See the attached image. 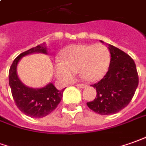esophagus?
Segmentation results:
<instances>
[{
  "mask_svg": "<svg viewBox=\"0 0 146 146\" xmlns=\"http://www.w3.org/2000/svg\"><path fill=\"white\" fill-rule=\"evenodd\" d=\"M76 86L78 87V88H81V89H83V88H86V84H77Z\"/></svg>",
  "mask_w": 146,
  "mask_h": 146,
  "instance_id": "1",
  "label": "esophagus"
}]
</instances>
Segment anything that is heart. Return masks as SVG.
<instances>
[{
    "mask_svg": "<svg viewBox=\"0 0 146 146\" xmlns=\"http://www.w3.org/2000/svg\"><path fill=\"white\" fill-rule=\"evenodd\" d=\"M110 61V52L104 45L77 44L63 49L53 70L56 78L65 83L72 81L78 71L83 79L93 83L106 74Z\"/></svg>",
    "mask_w": 146,
    "mask_h": 146,
    "instance_id": "b5f03b06",
    "label": "heart"
}]
</instances>
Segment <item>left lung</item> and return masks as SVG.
Listing matches in <instances>:
<instances>
[{
  "label": "left lung",
  "instance_id": "left-lung-1",
  "mask_svg": "<svg viewBox=\"0 0 146 146\" xmlns=\"http://www.w3.org/2000/svg\"><path fill=\"white\" fill-rule=\"evenodd\" d=\"M107 46L110 53L109 70L98 83L91 85L96 89V98L86 102L91 110L102 115L117 113L125 108L138 86L133 60L119 48L110 44Z\"/></svg>",
  "mask_w": 146,
  "mask_h": 146
}]
</instances>
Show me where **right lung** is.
Returning <instances> with one entry per match:
<instances>
[{
    "label": "right lung",
    "mask_w": 146,
    "mask_h": 146,
    "mask_svg": "<svg viewBox=\"0 0 146 146\" xmlns=\"http://www.w3.org/2000/svg\"><path fill=\"white\" fill-rule=\"evenodd\" d=\"M34 53L48 54L46 44L43 43L20 54L14 60L9 69V81L16 105L23 113L32 117H43L52 113L57 107L63 98V90H59L52 83L44 87L33 88L21 82L17 75V65L25 56Z\"/></svg>",
    "instance_id": "right-lung-1"
}]
</instances>
